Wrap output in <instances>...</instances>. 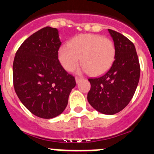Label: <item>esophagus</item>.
I'll use <instances>...</instances> for the list:
<instances>
[{
	"label": "esophagus",
	"mask_w": 154,
	"mask_h": 154,
	"mask_svg": "<svg viewBox=\"0 0 154 154\" xmlns=\"http://www.w3.org/2000/svg\"><path fill=\"white\" fill-rule=\"evenodd\" d=\"M75 80H76V82L77 83H79L80 82V81H81V80H82V78H81V77H76L75 78Z\"/></svg>",
	"instance_id": "1"
}]
</instances>
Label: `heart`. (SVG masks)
Instances as JSON below:
<instances>
[{
    "label": "heart",
    "mask_w": 154,
    "mask_h": 154,
    "mask_svg": "<svg viewBox=\"0 0 154 154\" xmlns=\"http://www.w3.org/2000/svg\"><path fill=\"white\" fill-rule=\"evenodd\" d=\"M116 56L114 42L99 35L82 34L62 45L58 58L66 71H73L81 61L85 71L93 76L101 75L112 67Z\"/></svg>",
    "instance_id": "obj_1"
}]
</instances>
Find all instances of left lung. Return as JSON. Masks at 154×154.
Wrapping results in <instances>:
<instances>
[{
	"label": "left lung",
	"instance_id": "8db88e82",
	"mask_svg": "<svg viewBox=\"0 0 154 154\" xmlns=\"http://www.w3.org/2000/svg\"><path fill=\"white\" fill-rule=\"evenodd\" d=\"M116 49L115 61L100 77L89 78L91 90L88 101L97 112L114 115L128 105L138 85L140 66L136 48L121 33L109 29Z\"/></svg>",
	"mask_w": 154,
	"mask_h": 154
}]
</instances>
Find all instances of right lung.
Returning a JSON list of instances; mask_svg holds the SVG:
<instances>
[{
    "mask_svg": "<svg viewBox=\"0 0 154 154\" xmlns=\"http://www.w3.org/2000/svg\"><path fill=\"white\" fill-rule=\"evenodd\" d=\"M58 30L45 27L25 39L16 52L13 84L21 103L33 115L53 119L66 109L74 77L58 60Z\"/></svg>",
    "mask_w": 154,
    "mask_h": 154,
    "instance_id": "add662e5",
    "label": "right lung"
}]
</instances>
